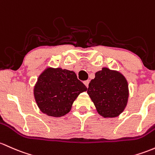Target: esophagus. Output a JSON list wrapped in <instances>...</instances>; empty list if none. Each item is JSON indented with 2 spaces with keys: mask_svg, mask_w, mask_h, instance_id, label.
Masks as SVG:
<instances>
[{
  "mask_svg": "<svg viewBox=\"0 0 155 155\" xmlns=\"http://www.w3.org/2000/svg\"><path fill=\"white\" fill-rule=\"evenodd\" d=\"M89 82H90L89 80H86V81H84V84H85V86L87 87H88V85H89Z\"/></svg>",
  "mask_w": 155,
  "mask_h": 155,
  "instance_id": "obj_1",
  "label": "esophagus"
}]
</instances>
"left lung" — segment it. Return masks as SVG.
Here are the masks:
<instances>
[{
  "label": "left lung",
  "mask_w": 155,
  "mask_h": 155,
  "mask_svg": "<svg viewBox=\"0 0 155 155\" xmlns=\"http://www.w3.org/2000/svg\"><path fill=\"white\" fill-rule=\"evenodd\" d=\"M87 93L100 115L113 118L120 115L127 106L128 84L121 74L103 68L91 81Z\"/></svg>",
  "instance_id": "8db88e82"
}]
</instances>
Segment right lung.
I'll list each match as a JSON object with an SVG mask.
<instances>
[{"instance_id": "right-lung-1", "label": "right lung", "mask_w": 155, "mask_h": 155, "mask_svg": "<svg viewBox=\"0 0 155 155\" xmlns=\"http://www.w3.org/2000/svg\"><path fill=\"white\" fill-rule=\"evenodd\" d=\"M87 90L74 71L49 68L39 76L34 95L42 113L62 117L69 113L75 99Z\"/></svg>"}]
</instances>
